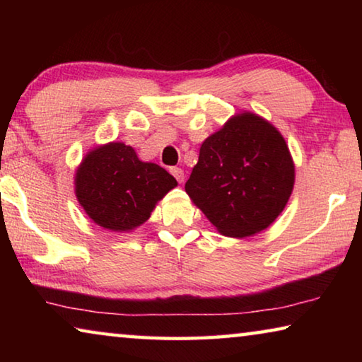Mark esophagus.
Listing matches in <instances>:
<instances>
[{
    "instance_id": "1",
    "label": "esophagus",
    "mask_w": 362,
    "mask_h": 362,
    "mask_svg": "<svg viewBox=\"0 0 362 362\" xmlns=\"http://www.w3.org/2000/svg\"><path fill=\"white\" fill-rule=\"evenodd\" d=\"M170 174L175 177V180L182 183L183 179H185V174H183V170L180 168H170Z\"/></svg>"
}]
</instances>
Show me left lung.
Masks as SVG:
<instances>
[{
	"label": "left lung",
	"mask_w": 362,
	"mask_h": 362,
	"mask_svg": "<svg viewBox=\"0 0 362 362\" xmlns=\"http://www.w3.org/2000/svg\"><path fill=\"white\" fill-rule=\"evenodd\" d=\"M293 173L289 148L276 127L243 113L204 140L185 192L222 235L246 238L265 230L283 212Z\"/></svg>",
	"instance_id": "left-lung-1"
}]
</instances>
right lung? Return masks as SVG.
<instances>
[{
	"mask_svg": "<svg viewBox=\"0 0 362 362\" xmlns=\"http://www.w3.org/2000/svg\"><path fill=\"white\" fill-rule=\"evenodd\" d=\"M79 204L97 225L127 231L142 225L177 180L166 169L137 158L132 146L113 142L83 159L76 173Z\"/></svg>",
	"mask_w": 362,
	"mask_h": 362,
	"instance_id": "add662e5",
	"label": "right lung"
}]
</instances>
